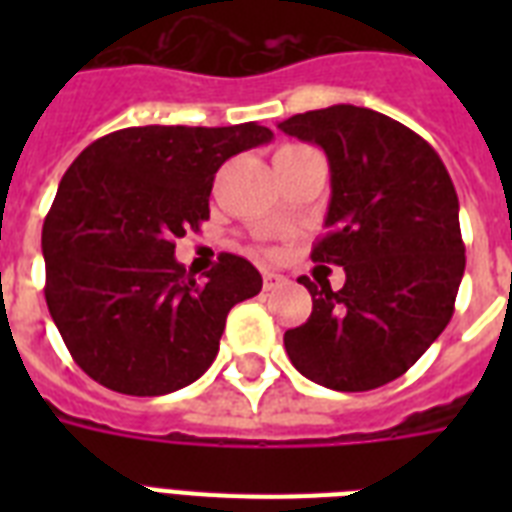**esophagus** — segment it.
<instances>
[{"label": "esophagus", "instance_id": "obj_1", "mask_svg": "<svg viewBox=\"0 0 512 512\" xmlns=\"http://www.w3.org/2000/svg\"><path fill=\"white\" fill-rule=\"evenodd\" d=\"M284 276H281V273H276V271H263V287L268 289V292H271V289H276V287H281V284H284Z\"/></svg>", "mask_w": 512, "mask_h": 512}]
</instances>
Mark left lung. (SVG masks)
<instances>
[{"label": "left lung", "mask_w": 512, "mask_h": 512, "mask_svg": "<svg viewBox=\"0 0 512 512\" xmlns=\"http://www.w3.org/2000/svg\"><path fill=\"white\" fill-rule=\"evenodd\" d=\"M279 130L327 154L332 201L311 260L345 271L342 289L300 276L313 311L284 335L289 361L324 388H380L452 319L465 273L452 177L428 140L372 108L305 111Z\"/></svg>", "instance_id": "8db88e82"}]
</instances>
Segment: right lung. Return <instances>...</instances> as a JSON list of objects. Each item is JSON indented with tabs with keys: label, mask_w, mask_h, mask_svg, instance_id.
Segmentation results:
<instances>
[{
	"label": "right lung",
	"mask_w": 512,
	"mask_h": 512,
	"mask_svg": "<svg viewBox=\"0 0 512 512\" xmlns=\"http://www.w3.org/2000/svg\"><path fill=\"white\" fill-rule=\"evenodd\" d=\"M273 138L233 127H127L76 156L44 217V300L68 353L95 382L164 396L215 361L233 305L263 276L231 252L204 281L175 260V239L209 220L215 172Z\"/></svg>",
	"instance_id": "right-lung-1"
}]
</instances>
